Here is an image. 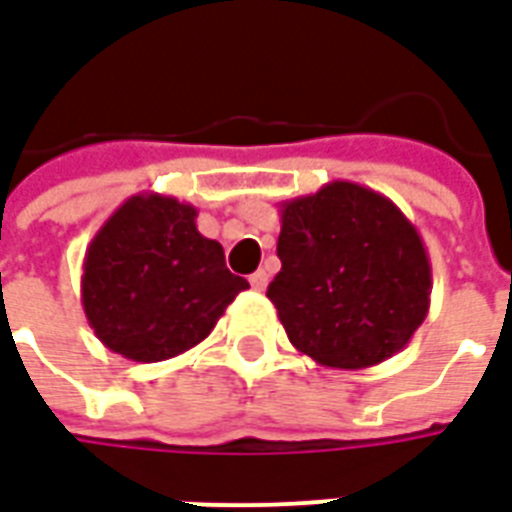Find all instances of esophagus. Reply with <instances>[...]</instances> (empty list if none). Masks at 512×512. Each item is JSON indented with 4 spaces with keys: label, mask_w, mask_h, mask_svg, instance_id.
<instances>
[{
    "label": "esophagus",
    "mask_w": 512,
    "mask_h": 512,
    "mask_svg": "<svg viewBox=\"0 0 512 512\" xmlns=\"http://www.w3.org/2000/svg\"><path fill=\"white\" fill-rule=\"evenodd\" d=\"M249 285L255 290H266L268 288V274L260 268V271H255L252 277H249Z\"/></svg>",
    "instance_id": "esophagus-1"
}]
</instances>
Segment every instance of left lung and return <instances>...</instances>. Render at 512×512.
Masks as SVG:
<instances>
[{
    "label": "left lung",
    "instance_id": "left-lung-1",
    "mask_svg": "<svg viewBox=\"0 0 512 512\" xmlns=\"http://www.w3.org/2000/svg\"><path fill=\"white\" fill-rule=\"evenodd\" d=\"M268 299L312 362L365 370L400 354L430 310V257L395 202L354 180L279 202Z\"/></svg>",
    "mask_w": 512,
    "mask_h": 512
}]
</instances>
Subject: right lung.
<instances>
[{"instance_id": "right-lung-1", "label": "right lung", "mask_w": 512, "mask_h": 512, "mask_svg": "<svg viewBox=\"0 0 512 512\" xmlns=\"http://www.w3.org/2000/svg\"><path fill=\"white\" fill-rule=\"evenodd\" d=\"M246 288L222 244L197 230V208L158 191L128 197L84 252V318L131 362L186 354Z\"/></svg>"}]
</instances>
